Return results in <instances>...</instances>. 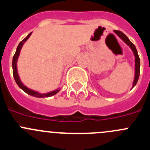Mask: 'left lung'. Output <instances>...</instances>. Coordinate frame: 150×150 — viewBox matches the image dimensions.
Segmentation results:
<instances>
[{"instance_id": "obj_1", "label": "left lung", "mask_w": 150, "mask_h": 150, "mask_svg": "<svg viewBox=\"0 0 150 150\" xmlns=\"http://www.w3.org/2000/svg\"><path fill=\"white\" fill-rule=\"evenodd\" d=\"M115 33L118 35V36L120 37V38H121L123 42H126V43L130 47H131L133 53H134V57H135V76H134V82H133V86H132V88H133L134 86H135L136 83L138 82V78H139V75H140V58H139V56H138V51H137V49H136L134 44H133L132 42L129 39L128 37L126 36L124 33H123L121 31H119V30H115Z\"/></svg>"}]
</instances>
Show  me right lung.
<instances>
[{"label":"right lung","mask_w":150,"mask_h":150,"mask_svg":"<svg viewBox=\"0 0 150 150\" xmlns=\"http://www.w3.org/2000/svg\"><path fill=\"white\" fill-rule=\"evenodd\" d=\"M32 33H30L27 37H26L24 39L21 41V42L19 43L17 49H16V52L15 53L14 56H13V59H12V74H13V76H14V79L16 80V83H17L18 86H19V88L22 89V90L24 91V92H26L27 94H30L31 96H33V97H40V98H43V97H51V96L55 95L56 94H57L59 90L57 89L56 91H53L50 92V93H47V94H39L38 92L36 91H34L31 90V89L28 88L26 87L25 86L23 85L21 82L20 79H19V76H18V71H17V66H16V62H17V60H18V57L19 54H20V51H21V49L22 46L24 45V42L27 40L29 38V37L30 36Z\"/></svg>","instance_id":"right-lung-1"}]
</instances>
